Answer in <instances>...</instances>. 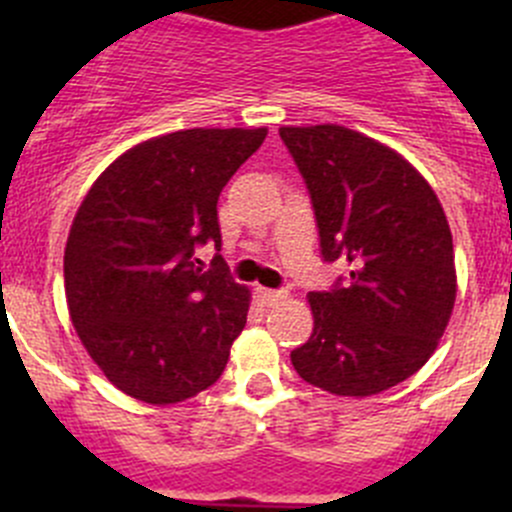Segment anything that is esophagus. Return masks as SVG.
Instances as JSON below:
<instances>
[{"label":"esophagus","instance_id":"1","mask_svg":"<svg viewBox=\"0 0 512 512\" xmlns=\"http://www.w3.org/2000/svg\"><path fill=\"white\" fill-rule=\"evenodd\" d=\"M285 297H287L285 289H267V287H257V299H260L262 304H267V307H270V304L282 302V299H285Z\"/></svg>","mask_w":512,"mask_h":512}]
</instances>
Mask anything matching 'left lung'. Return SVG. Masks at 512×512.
<instances>
[{
	"label": "left lung",
	"mask_w": 512,
	"mask_h": 512,
	"mask_svg": "<svg viewBox=\"0 0 512 512\" xmlns=\"http://www.w3.org/2000/svg\"><path fill=\"white\" fill-rule=\"evenodd\" d=\"M280 138L312 198L324 262H347L329 292H309L314 332L292 352L307 384L371 396L428 361L456 302L453 237L409 160L352 128L285 126Z\"/></svg>",
	"instance_id": "obj_1"
}]
</instances>
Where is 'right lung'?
Returning <instances> with one entry per match:
<instances>
[{
	"instance_id": "right-lung-1",
	"label": "right lung",
	"mask_w": 512,
	"mask_h": 512,
	"mask_svg": "<svg viewBox=\"0 0 512 512\" xmlns=\"http://www.w3.org/2000/svg\"><path fill=\"white\" fill-rule=\"evenodd\" d=\"M267 128H190L113 160L81 203L64 252L71 322L116 389L153 406L200 394L245 329L250 289L220 250L218 198Z\"/></svg>"
}]
</instances>
